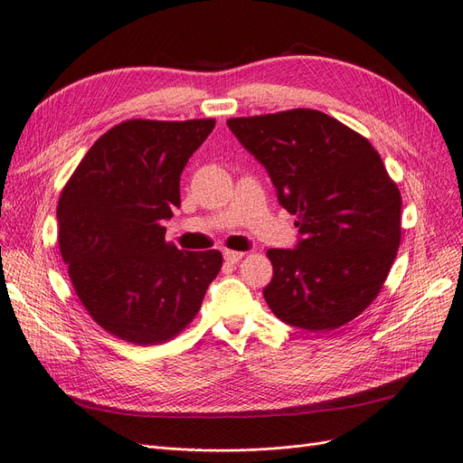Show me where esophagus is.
<instances>
[{"instance_id": "1", "label": "esophagus", "mask_w": 463, "mask_h": 463, "mask_svg": "<svg viewBox=\"0 0 463 463\" xmlns=\"http://www.w3.org/2000/svg\"><path fill=\"white\" fill-rule=\"evenodd\" d=\"M222 258H225V261H227V263L234 265V263H238V261H241V260L244 258V253H242V251H232V250H225V251H222Z\"/></svg>"}]
</instances>
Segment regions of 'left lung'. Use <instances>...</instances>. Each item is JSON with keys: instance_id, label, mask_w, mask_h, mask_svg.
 Returning a JSON list of instances; mask_svg holds the SVG:
<instances>
[{"instance_id": "obj_1", "label": "left lung", "mask_w": 463, "mask_h": 463, "mask_svg": "<svg viewBox=\"0 0 463 463\" xmlns=\"http://www.w3.org/2000/svg\"><path fill=\"white\" fill-rule=\"evenodd\" d=\"M284 210L298 215L296 250H269L270 311L303 330H335L378 298L401 244V193L366 137L335 118L294 109L231 118Z\"/></svg>"}]
</instances>
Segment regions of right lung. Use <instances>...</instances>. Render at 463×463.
Returning <instances> with one entry per match:
<instances>
[{
    "label": "right lung",
    "mask_w": 463,
    "mask_h": 463,
    "mask_svg": "<svg viewBox=\"0 0 463 463\" xmlns=\"http://www.w3.org/2000/svg\"><path fill=\"white\" fill-rule=\"evenodd\" d=\"M213 128V118L128 119L99 137L61 193L59 248L76 294L100 328L133 345L183 332L221 270V251H181L162 227Z\"/></svg>",
    "instance_id": "1"
}]
</instances>
